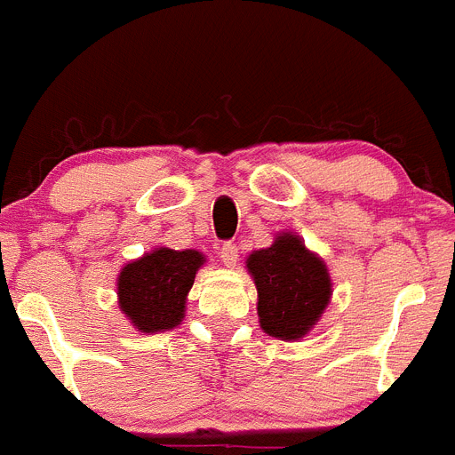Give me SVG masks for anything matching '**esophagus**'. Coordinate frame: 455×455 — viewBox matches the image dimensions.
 <instances>
[{"label":"esophagus","instance_id":"obj_1","mask_svg":"<svg viewBox=\"0 0 455 455\" xmlns=\"http://www.w3.org/2000/svg\"><path fill=\"white\" fill-rule=\"evenodd\" d=\"M237 253L240 251H237L235 244H231V243H227L222 249H220V258H222V263L227 265V267H235Z\"/></svg>","mask_w":455,"mask_h":455}]
</instances>
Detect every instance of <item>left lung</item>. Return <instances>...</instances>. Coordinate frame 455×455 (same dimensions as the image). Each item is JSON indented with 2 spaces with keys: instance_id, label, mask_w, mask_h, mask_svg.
Returning a JSON list of instances; mask_svg holds the SVG:
<instances>
[{
  "instance_id": "8db88e82",
  "label": "left lung",
  "mask_w": 455,
  "mask_h": 455,
  "mask_svg": "<svg viewBox=\"0 0 455 455\" xmlns=\"http://www.w3.org/2000/svg\"><path fill=\"white\" fill-rule=\"evenodd\" d=\"M247 272L258 290V322L267 335L297 342L315 329L331 304L333 281L322 256L292 231L247 256Z\"/></svg>"
}]
</instances>
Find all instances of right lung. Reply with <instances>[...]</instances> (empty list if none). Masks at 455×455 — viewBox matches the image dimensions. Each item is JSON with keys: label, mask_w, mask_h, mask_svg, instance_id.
Masks as SVG:
<instances>
[{"label": "right lung", "mask_w": 455, "mask_h": 455, "mask_svg": "<svg viewBox=\"0 0 455 455\" xmlns=\"http://www.w3.org/2000/svg\"><path fill=\"white\" fill-rule=\"evenodd\" d=\"M206 265L197 249L156 247L126 263L117 274V306L140 333L177 329L186 317L188 292Z\"/></svg>", "instance_id": "right-lung-1"}]
</instances>
